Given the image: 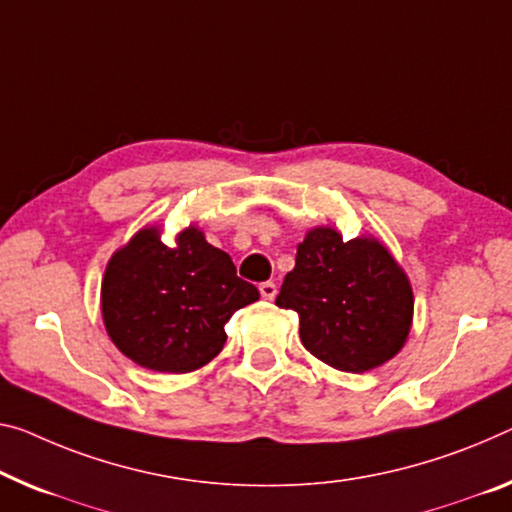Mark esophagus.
<instances>
[{
  "mask_svg": "<svg viewBox=\"0 0 512 512\" xmlns=\"http://www.w3.org/2000/svg\"><path fill=\"white\" fill-rule=\"evenodd\" d=\"M258 290H261L263 300H274V297H277V283L272 281H263L261 286H258Z\"/></svg>",
  "mask_w": 512,
  "mask_h": 512,
  "instance_id": "34e87169",
  "label": "esophagus"
}]
</instances>
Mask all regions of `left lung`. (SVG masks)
I'll return each mask as SVG.
<instances>
[{"mask_svg":"<svg viewBox=\"0 0 512 512\" xmlns=\"http://www.w3.org/2000/svg\"><path fill=\"white\" fill-rule=\"evenodd\" d=\"M277 306L300 316L304 348L345 373H364L396 357L412 327V286L375 238L343 242L318 226L297 245Z\"/></svg>","mask_w":512,"mask_h":512,"instance_id":"left-lung-1","label":"left lung"}]
</instances>
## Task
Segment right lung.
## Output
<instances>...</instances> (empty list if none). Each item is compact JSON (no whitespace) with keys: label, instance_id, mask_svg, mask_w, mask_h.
I'll list each match as a JSON object with an SVG mask.
<instances>
[{"label":"right lung","instance_id":"1","mask_svg":"<svg viewBox=\"0 0 512 512\" xmlns=\"http://www.w3.org/2000/svg\"><path fill=\"white\" fill-rule=\"evenodd\" d=\"M254 283L240 279L226 251L190 226L176 245L146 226L109 258L100 304L107 334L135 364L160 373L206 366L226 343L224 325L258 300Z\"/></svg>","mask_w":512,"mask_h":512}]
</instances>
